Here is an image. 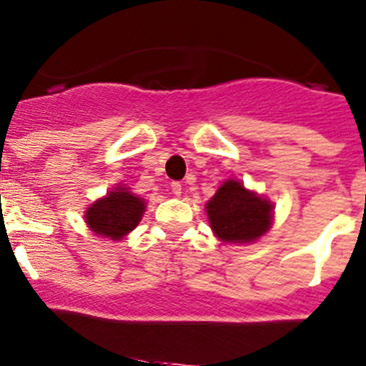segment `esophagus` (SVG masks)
<instances>
[{
	"label": "esophagus",
	"instance_id": "obj_1",
	"mask_svg": "<svg viewBox=\"0 0 366 366\" xmlns=\"http://www.w3.org/2000/svg\"><path fill=\"white\" fill-rule=\"evenodd\" d=\"M172 192H174L175 196H180V192H182V184L172 182Z\"/></svg>",
	"mask_w": 366,
	"mask_h": 366
}]
</instances>
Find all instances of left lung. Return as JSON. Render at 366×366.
<instances>
[{"instance_id": "1", "label": "left lung", "mask_w": 366, "mask_h": 366, "mask_svg": "<svg viewBox=\"0 0 366 366\" xmlns=\"http://www.w3.org/2000/svg\"><path fill=\"white\" fill-rule=\"evenodd\" d=\"M208 224L222 243L250 244L262 238L274 220V204L266 196L227 179L204 204Z\"/></svg>"}]
</instances>
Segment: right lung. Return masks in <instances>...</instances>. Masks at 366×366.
<instances>
[{
	"instance_id": "1",
	"label": "right lung",
	"mask_w": 366,
	"mask_h": 366,
	"mask_svg": "<svg viewBox=\"0 0 366 366\" xmlns=\"http://www.w3.org/2000/svg\"><path fill=\"white\" fill-rule=\"evenodd\" d=\"M144 212L146 199L134 194L124 184H116L106 196L88 204L83 217L92 232L112 242H122L139 226Z\"/></svg>"
}]
</instances>
